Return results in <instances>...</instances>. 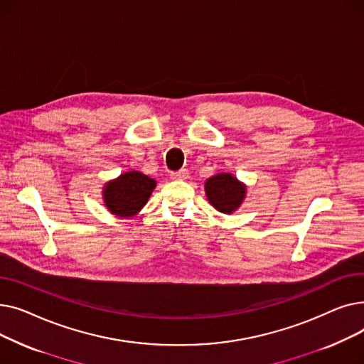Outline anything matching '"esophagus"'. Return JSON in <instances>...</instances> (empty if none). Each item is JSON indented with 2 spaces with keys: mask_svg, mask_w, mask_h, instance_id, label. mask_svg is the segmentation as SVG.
I'll return each instance as SVG.
<instances>
[{
  "mask_svg": "<svg viewBox=\"0 0 364 364\" xmlns=\"http://www.w3.org/2000/svg\"><path fill=\"white\" fill-rule=\"evenodd\" d=\"M188 177V171L187 169H180V171H176V172H171V178L172 180H186Z\"/></svg>",
  "mask_w": 364,
  "mask_h": 364,
  "instance_id": "obj_1",
  "label": "esophagus"
}]
</instances>
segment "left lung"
I'll list each match as a JSON object with an SVG mask.
<instances>
[{
    "instance_id": "1",
    "label": "left lung",
    "mask_w": 364,
    "mask_h": 364,
    "mask_svg": "<svg viewBox=\"0 0 364 364\" xmlns=\"http://www.w3.org/2000/svg\"><path fill=\"white\" fill-rule=\"evenodd\" d=\"M205 193L217 211L232 214L245 200L246 186L228 172H221L205 181Z\"/></svg>"
}]
</instances>
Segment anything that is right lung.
Wrapping results in <instances>:
<instances>
[{
	"instance_id": "right-lung-1",
	"label": "right lung",
	"mask_w": 364,
	"mask_h": 364,
	"mask_svg": "<svg viewBox=\"0 0 364 364\" xmlns=\"http://www.w3.org/2000/svg\"><path fill=\"white\" fill-rule=\"evenodd\" d=\"M156 181L139 171H129L105 184L103 200L109 211L127 218L139 214L147 203Z\"/></svg>"
}]
</instances>
